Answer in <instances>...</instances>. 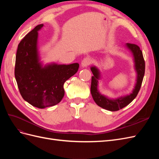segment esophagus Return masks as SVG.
<instances>
[{
  "mask_svg": "<svg viewBox=\"0 0 159 159\" xmlns=\"http://www.w3.org/2000/svg\"><path fill=\"white\" fill-rule=\"evenodd\" d=\"M91 63H92V61H91V59L89 58L88 57H86L85 58L83 59L82 61H81V66L82 67H87L88 66H89Z\"/></svg>",
  "mask_w": 159,
  "mask_h": 159,
  "instance_id": "obj_1",
  "label": "esophagus"
}]
</instances>
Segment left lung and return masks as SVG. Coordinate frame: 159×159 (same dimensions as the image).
Listing matches in <instances>:
<instances>
[{"mask_svg": "<svg viewBox=\"0 0 159 159\" xmlns=\"http://www.w3.org/2000/svg\"><path fill=\"white\" fill-rule=\"evenodd\" d=\"M133 52L134 56V63H135V70L137 73V79L135 87L133 92L125 97H121L116 99H110L104 95H101L98 90V80L99 79V71L95 67H91V70L93 76L91 78V93L92 95L94 102L99 107L111 111H116L123 109L128 105L132 101L137 97L139 90L141 89L143 77L145 71V62L143 56V52L140 48L137 45L127 43L126 44Z\"/></svg>", "mask_w": 159, "mask_h": 159, "instance_id": "8db88e82", "label": "left lung"}]
</instances>
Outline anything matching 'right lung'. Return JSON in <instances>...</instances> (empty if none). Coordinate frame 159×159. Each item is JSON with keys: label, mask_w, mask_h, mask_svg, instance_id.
<instances>
[{"label": "right lung", "mask_w": 159, "mask_h": 159, "mask_svg": "<svg viewBox=\"0 0 159 159\" xmlns=\"http://www.w3.org/2000/svg\"><path fill=\"white\" fill-rule=\"evenodd\" d=\"M39 25L24 37L18 46L14 75L22 98L40 109L60 103L64 95V84L79 68V64H50L42 67L37 50Z\"/></svg>", "instance_id": "1"}]
</instances>
